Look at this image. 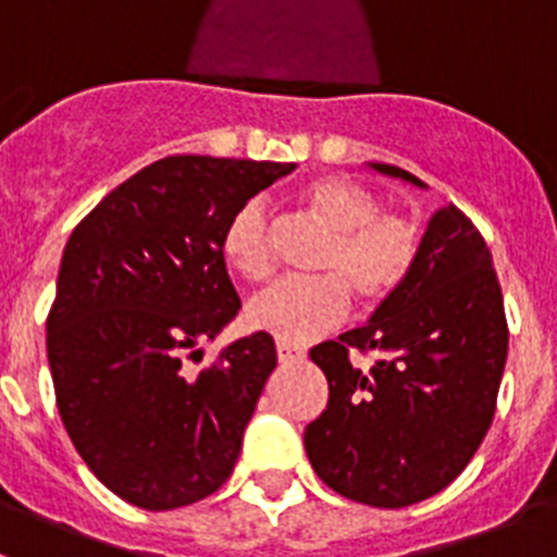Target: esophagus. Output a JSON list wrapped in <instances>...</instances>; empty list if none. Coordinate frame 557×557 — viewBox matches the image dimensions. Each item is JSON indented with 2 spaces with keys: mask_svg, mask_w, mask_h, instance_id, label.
Listing matches in <instances>:
<instances>
[{
  "mask_svg": "<svg viewBox=\"0 0 557 557\" xmlns=\"http://www.w3.org/2000/svg\"><path fill=\"white\" fill-rule=\"evenodd\" d=\"M275 354H278V362H301V359L307 357V351H304L301 346H295V343H284V339H278V343H275Z\"/></svg>",
  "mask_w": 557,
  "mask_h": 557,
  "instance_id": "obj_1",
  "label": "esophagus"
}]
</instances>
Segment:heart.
I'll return each instance as SVG.
<instances>
[{"label":"heart","mask_w":557,"mask_h":557,"mask_svg":"<svg viewBox=\"0 0 557 557\" xmlns=\"http://www.w3.org/2000/svg\"><path fill=\"white\" fill-rule=\"evenodd\" d=\"M298 203L332 231L318 273L309 282L270 284L256 293L245 321L284 343H309L346 321L351 295L366 309L393 301L421 259V225L396 209H379L376 189L351 175H321L298 189ZM223 259L248 282L273 273L270 218L259 200L231 211L220 236Z\"/></svg>","instance_id":"1"}]
</instances>
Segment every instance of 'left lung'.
<instances>
[{
    "label": "left lung",
    "instance_id": "left-lung-1",
    "mask_svg": "<svg viewBox=\"0 0 557 557\" xmlns=\"http://www.w3.org/2000/svg\"><path fill=\"white\" fill-rule=\"evenodd\" d=\"M373 170L424 186L407 170ZM376 352L371 369L350 351ZM329 405L304 432L329 488L371 508H407L460 474L496 412L508 318L491 250L457 206L430 220L405 289L366 326L309 351Z\"/></svg>",
    "mask_w": 557,
    "mask_h": 557
}]
</instances>
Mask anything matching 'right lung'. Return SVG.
Wrapping results in <instances>:
<instances>
[{"label":"right lung","mask_w":557,"mask_h":557,"mask_svg":"<svg viewBox=\"0 0 557 557\" xmlns=\"http://www.w3.org/2000/svg\"><path fill=\"white\" fill-rule=\"evenodd\" d=\"M295 164L166 156L75 225L47 314L55 401L97 480L145 510L184 508L234 471L275 368L268 332L236 339L200 373V339L239 312L220 236L236 206Z\"/></svg>","instance_id":"obj_1"}]
</instances>
